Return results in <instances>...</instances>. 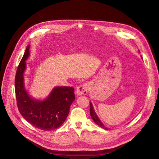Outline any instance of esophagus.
<instances>
[{"label":"esophagus","instance_id":"esophagus-1","mask_svg":"<svg viewBox=\"0 0 159 159\" xmlns=\"http://www.w3.org/2000/svg\"><path fill=\"white\" fill-rule=\"evenodd\" d=\"M88 89H89V85L88 84H81L77 88V91H76L77 95H86L88 93Z\"/></svg>","mask_w":159,"mask_h":159}]
</instances>
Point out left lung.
I'll return each instance as SVG.
<instances>
[{
    "label": "left lung",
    "instance_id": "left-lung-1",
    "mask_svg": "<svg viewBox=\"0 0 159 159\" xmlns=\"http://www.w3.org/2000/svg\"><path fill=\"white\" fill-rule=\"evenodd\" d=\"M89 105H90V115L91 116V118H92V119L93 120V121L98 125V126H99L101 128H102L103 129H108V128H106L104 126V124L101 122V120H100L98 118L97 115H96V113H95V112L93 110V106H92V104H91V102H90Z\"/></svg>",
    "mask_w": 159,
    "mask_h": 159
}]
</instances>
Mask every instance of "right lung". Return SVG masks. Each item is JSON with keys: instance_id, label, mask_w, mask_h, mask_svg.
Here are the masks:
<instances>
[{"instance_id": "right-lung-1", "label": "right lung", "mask_w": 159, "mask_h": 159, "mask_svg": "<svg viewBox=\"0 0 159 159\" xmlns=\"http://www.w3.org/2000/svg\"><path fill=\"white\" fill-rule=\"evenodd\" d=\"M28 46L16 70L15 89L16 104L23 118L32 126L43 131L59 128L68 116L70 106L75 101L74 88L56 87L44 101L31 98L24 86L23 74L29 56Z\"/></svg>"}]
</instances>
